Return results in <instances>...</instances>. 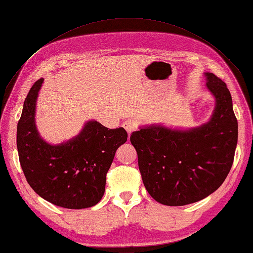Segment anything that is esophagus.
I'll use <instances>...</instances> for the list:
<instances>
[{
  "label": "esophagus",
  "instance_id": "esophagus-1",
  "mask_svg": "<svg viewBox=\"0 0 253 253\" xmlns=\"http://www.w3.org/2000/svg\"><path fill=\"white\" fill-rule=\"evenodd\" d=\"M122 126L126 128V131L127 134H128V137H130L131 133H133L135 130H136V123H135V121L130 120V119L123 122Z\"/></svg>",
  "mask_w": 253,
  "mask_h": 253
}]
</instances>
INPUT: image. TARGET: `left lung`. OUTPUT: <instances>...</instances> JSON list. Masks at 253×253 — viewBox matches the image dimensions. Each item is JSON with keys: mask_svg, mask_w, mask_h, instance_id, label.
I'll list each match as a JSON object with an SVG mask.
<instances>
[{"mask_svg": "<svg viewBox=\"0 0 253 253\" xmlns=\"http://www.w3.org/2000/svg\"><path fill=\"white\" fill-rule=\"evenodd\" d=\"M205 76L215 98L207 123L190 130L152 125L131 134L144 186L163 205L183 206L207 198L232 168L238 137L232 96L214 74Z\"/></svg>", "mask_w": 253, "mask_h": 253, "instance_id": "8db88e82", "label": "left lung"}]
</instances>
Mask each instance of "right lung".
Listing matches in <instances>:
<instances>
[{"mask_svg":"<svg viewBox=\"0 0 253 253\" xmlns=\"http://www.w3.org/2000/svg\"><path fill=\"white\" fill-rule=\"evenodd\" d=\"M44 79L30 89L17 126V149L27 181L41 198L69 209L96 205L105 192L106 174L127 133L88 121L77 136L50 145L35 126V105Z\"/></svg>","mask_w":253,"mask_h":253,"instance_id":"add662e5","label":"right lung"}]
</instances>
